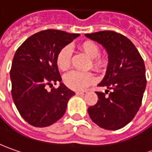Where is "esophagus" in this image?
Returning a JSON list of instances; mask_svg holds the SVG:
<instances>
[{
    "instance_id": "1",
    "label": "esophagus",
    "mask_w": 152,
    "mask_h": 152,
    "mask_svg": "<svg viewBox=\"0 0 152 152\" xmlns=\"http://www.w3.org/2000/svg\"><path fill=\"white\" fill-rule=\"evenodd\" d=\"M87 94V92L86 91H83V92H76V95H81V96H84Z\"/></svg>"
}]
</instances>
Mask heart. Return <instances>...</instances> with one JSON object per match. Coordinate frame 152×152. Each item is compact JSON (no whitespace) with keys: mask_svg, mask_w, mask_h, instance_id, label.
Here are the masks:
<instances>
[{"mask_svg":"<svg viewBox=\"0 0 152 152\" xmlns=\"http://www.w3.org/2000/svg\"><path fill=\"white\" fill-rule=\"evenodd\" d=\"M79 50L91 58V64L97 72L106 71L108 66V60L105 56H100L99 46L92 42L86 40L78 45ZM56 65L60 71H67L71 65V50L69 47H64L56 55ZM96 78L91 72H80L72 71L67 73L64 77V81L69 88L76 91H81L95 82Z\"/></svg>","mask_w":152,"mask_h":152,"instance_id":"1","label":"heart"}]
</instances>
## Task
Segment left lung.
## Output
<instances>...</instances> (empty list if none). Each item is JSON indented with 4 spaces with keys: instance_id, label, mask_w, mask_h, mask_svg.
I'll use <instances>...</instances> for the list:
<instances>
[{
    "instance_id": "1",
    "label": "left lung",
    "mask_w": 152,
    "mask_h": 152,
    "mask_svg": "<svg viewBox=\"0 0 152 152\" xmlns=\"http://www.w3.org/2000/svg\"><path fill=\"white\" fill-rule=\"evenodd\" d=\"M85 35L102 45L108 55L106 74L98 84L107 90L105 93L96 92L98 100L88 107L89 116L101 128L119 129L133 119L141 105L146 86L144 60L133 43L122 34L100 31Z\"/></svg>"
}]
</instances>
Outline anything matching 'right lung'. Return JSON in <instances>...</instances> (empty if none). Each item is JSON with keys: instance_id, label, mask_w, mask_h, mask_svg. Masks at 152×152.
<instances>
[{"instance_id": "right-lung-1", "label": "right lung", "mask_w": 152, "mask_h": 152, "mask_svg": "<svg viewBox=\"0 0 152 152\" xmlns=\"http://www.w3.org/2000/svg\"><path fill=\"white\" fill-rule=\"evenodd\" d=\"M79 35L44 30L27 39L14 55L10 71L12 99L20 115L34 127H47L62 118L75 95L61 82L56 55ZM58 82V88L47 90Z\"/></svg>"}]
</instances>
